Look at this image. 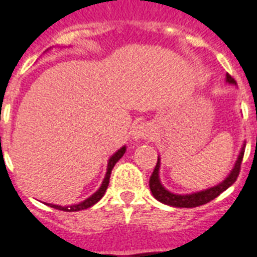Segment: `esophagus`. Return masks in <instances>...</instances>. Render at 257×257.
<instances>
[{
  "label": "esophagus",
  "mask_w": 257,
  "mask_h": 257,
  "mask_svg": "<svg viewBox=\"0 0 257 257\" xmlns=\"http://www.w3.org/2000/svg\"><path fill=\"white\" fill-rule=\"evenodd\" d=\"M133 138L135 141H139V139H149L151 135H153V128L147 124V123H139L137 126H134L133 128Z\"/></svg>",
  "instance_id": "esophagus-1"
}]
</instances>
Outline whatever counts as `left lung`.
Here are the masks:
<instances>
[{
	"instance_id": "left-lung-1",
	"label": "left lung",
	"mask_w": 257,
	"mask_h": 257,
	"mask_svg": "<svg viewBox=\"0 0 257 257\" xmlns=\"http://www.w3.org/2000/svg\"><path fill=\"white\" fill-rule=\"evenodd\" d=\"M225 81L228 82V83L236 85V81L229 75V74H227ZM244 149H245V145H243V147L240 150L239 157H237V161H236L235 166H233L232 171L229 172L228 176H227L221 183L211 187V188H207V190L186 195L174 194V192H170V191L164 188L163 184L161 183V179H159L161 158L158 157L157 166H155L154 172L151 174V176H150V190L153 192L154 198L157 199V200H159L161 203H163V204H167V206L178 207V208H194V207L203 206V204H206V203L211 202V200H213L215 198H217L223 191H225L228 187H231L235 183L236 179H237V176H239L240 166H241V161H243Z\"/></svg>"
}]
</instances>
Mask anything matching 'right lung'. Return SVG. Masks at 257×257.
<instances>
[{"label": "right lung", "instance_id": "right-lung-1", "mask_svg": "<svg viewBox=\"0 0 257 257\" xmlns=\"http://www.w3.org/2000/svg\"><path fill=\"white\" fill-rule=\"evenodd\" d=\"M126 153V146H123L122 149H119L114 155H112L110 159H108V164H107V172H106V176H104L103 182L100 184L99 190L96 191L95 194H93L90 198H87L86 200L81 202L79 204H74V206H69V207H62V206H57V204H47V206L53 207V208H57L59 211H69V212H74V211H81V210H86V208H89V207L94 206L95 203H98L102 199V196L104 195L106 190H107L108 182H110V175H111V171L114 166H115L116 162L123 157V154Z\"/></svg>", "mask_w": 257, "mask_h": 257}]
</instances>
